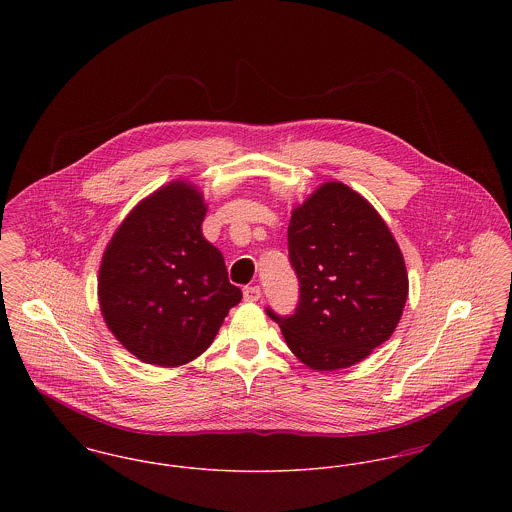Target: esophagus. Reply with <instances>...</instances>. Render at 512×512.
Listing matches in <instances>:
<instances>
[{"instance_id":"esophagus-1","label":"esophagus","mask_w":512,"mask_h":512,"mask_svg":"<svg viewBox=\"0 0 512 512\" xmlns=\"http://www.w3.org/2000/svg\"><path fill=\"white\" fill-rule=\"evenodd\" d=\"M244 299L253 303V301H259L261 299V288L259 286H249L244 290Z\"/></svg>"}]
</instances>
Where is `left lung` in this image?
<instances>
[{"instance_id":"left-lung-1","label":"left lung","mask_w":512,"mask_h":512,"mask_svg":"<svg viewBox=\"0 0 512 512\" xmlns=\"http://www.w3.org/2000/svg\"><path fill=\"white\" fill-rule=\"evenodd\" d=\"M292 317L267 311L293 355L317 372L357 365L395 332L409 295L403 253L380 213L343 182H324L292 211Z\"/></svg>"}]
</instances>
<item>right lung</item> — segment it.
<instances>
[{
    "label": "right lung",
    "instance_id": "right-lung-1",
    "mask_svg": "<svg viewBox=\"0 0 512 512\" xmlns=\"http://www.w3.org/2000/svg\"><path fill=\"white\" fill-rule=\"evenodd\" d=\"M207 203L188 180L144 197L103 251L99 311L111 334L147 365H186L215 340L242 290L201 232Z\"/></svg>",
    "mask_w": 512,
    "mask_h": 512
}]
</instances>
